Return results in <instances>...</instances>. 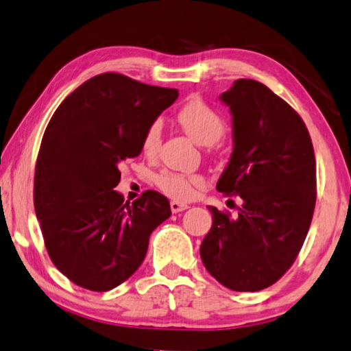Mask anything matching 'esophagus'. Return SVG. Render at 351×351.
Instances as JSON below:
<instances>
[{
    "label": "esophagus",
    "mask_w": 351,
    "mask_h": 351,
    "mask_svg": "<svg viewBox=\"0 0 351 351\" xmlns=\"http://www.w3.org/2000/svg\"><path fill=\"white\" fill-rule=\"evenodd\" d=\"M170 208H171V213H180V211H184L189 208L186 204H181V202H176V200H171L170 202Z\"/></svg>",
    "instance_id": "1"
}]
</instances>
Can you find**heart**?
<instances>
[{"label": "heart", "mask_w": 351, "mask_h": 351, "mask_svg": "<svg viewBox=\"0 0 351 351\" xmlns=\"http://www.w3.org/2000/svg\"><path fill=\"white\" fill-rule=\"evenodd\" d=\"M178 122L187 135L199 145H213L224 135V121L210 105L200 98H191L178 111ZM162 136V121H152L143 136V151L152 152L157 149ZM156 184L165 195L175 200L187 202L199 194L205 186V180L195 173H178L165 170L156 178Z\"/></svg>", "instance_id": "b5f03b06"}]
</instances>
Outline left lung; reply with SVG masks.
Masks as SVG:
<instances>
[{
    "mask_svg": "<svg viewBox=\"0 0 351 351\" xmlns=\"http://www.w3.org/2000/svg\"><path fill=\"white\" fill-rule=\"evenodd\" d=\"M221 101L232 114L234 151L216 189L240 197L237 218L208 206L200 245L206 270L232 291H261L285 275L307 237L317 164L300 116L267 86L239 79Z\"/></svg>",
    "mask_w": 351,
    "mask_h": 351,
    "instance_id": "obj_1",
    "label": "left lung"
}]
</instances>
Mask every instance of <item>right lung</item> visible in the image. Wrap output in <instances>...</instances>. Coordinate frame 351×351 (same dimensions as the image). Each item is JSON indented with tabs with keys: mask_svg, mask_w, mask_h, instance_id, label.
Returning a JSON list of instances; mask_svg holds the SVG:
<instances>
[{
	"mask_svg": "<svg viewBox=\"0 0 351 351\" xmlns=\"http://www.w3.org/2000/svg\"><path fill=\"white\" fill-rule=\"evenodd\" d=\"M178 98L176 88L103 73L60 103L44 132L34 170V211L52 263L73 283L110 291L136 272L149 237L171 216L146 191L124 202L119 164L140 156L143 136Z\"/></svg>",
	"mask_w": 351,
	"mask_h": 351,
	"instance_id": "obj_1",
	"label": "right lung"
}]
</instances>
